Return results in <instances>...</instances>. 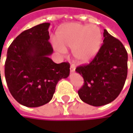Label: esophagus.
<instances>
[{
	"label": "esophagus",
	"instance_id": "1",
	"mask_svg": "<svg viewBox=\"0 0 133 133\" xmlns=\"http://www.w3.org/2000/svg\"><path fill=\"white\" fill-rule=\"evenodd\" d=\"M75 70V67L74 65H71L70 66V71H71V72H74Z\"/></svg>",
	"mask_w": 133,
	"mask_h": 133
}]
</instances>
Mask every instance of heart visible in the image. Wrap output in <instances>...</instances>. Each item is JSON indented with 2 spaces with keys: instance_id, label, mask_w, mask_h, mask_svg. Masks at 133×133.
<instances>
[{
  "instance_id": "obj_1",
  "label": "heart",
  "mask_w": 133,
  "mask_h": 133,
  "mask_svg": "<svg viewBox=\"0 0 133 133\" xmlns=\"http://www.w3.org/2000/svg\"><path fill=\"white\" fill-rule=\"evenodd\" d=\"M58 51L65 53L72 49V55L78 64H89L95 58L102 44L100 28L94 24L68 23L62 25L56 32Z\"/></svg>"
}]
</instances>
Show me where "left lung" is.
Listing matches in <instances>:
<instances>
[{
    "instance_id": "left-lung-1",
    "label": "left lung",
    "mask_w": 133,
    "mask_h": 133,
    "mask_svg": "<svg viewBox=\"0 0 133 133\" xmlns=\"http://www.w3.org/2000/svg\"><path fill=\"white\" fill-rule=\"evenodd\" d=\"M103 37V44L91 63L75 69L84 78V85L78 92L79 98L93 106L114 101L127 77L128 54L125 47L105 29Z\"/></svg>"
}]
</instances>
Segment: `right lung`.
I'll return each instance as SVG.
<instances>
[{
	"instance_id": "obj_1",
	"label": "right lung",
	"mask_w": 133,
	"mask_h": 133,
	"mask_svg": "<svg viewBox=\"0 0 133 133\" xmlns=\"http://www.w3.org/2000/svg\"><path fill=\"white\" fill-rule=\"evenodd\" d=\"M50 23H43L21 33L8 49L4 75L14 99L27 107L49 102L58 81L70 74L67 62L55 63L49 56ZM1 77V71H0Z\"/></svg>"
}]
</instances>
